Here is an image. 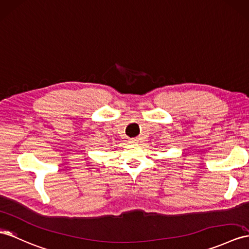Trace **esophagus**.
Segmentation results:
<instances>
[{"mask_svg":"<svg viewBox=\"0 0 249 249\" xmlns=\"http://www.w3.org/2000/svg\"><path fill=\"white\" fill-rule=\"evenodd\" d=\"M137 142V139L136 138H132V139H130V142L131 143H135Z\"/></svg>","mask_w":249,"mask_h":249,"instance_id":"34e87169","label":"esophagus"}]
</instances>
